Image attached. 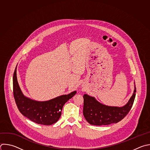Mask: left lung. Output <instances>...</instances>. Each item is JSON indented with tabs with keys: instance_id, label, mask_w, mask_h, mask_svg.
<instances>
[{
	"instance_id": "8db88e82",
	"label": "left lung",
	"mask_w": 150,
	"mask_h": 150,
	"mask_svg": "<svg viewBox=\"0 0 150 150\" xmlns=\"http://www.w3.org/2000/svg\"><path fill=\"white\" fill-rule=\"evenodd\" d=\"M135 83V82H134ZM136 88L128 103L122 107H109L98 102L92 96L84 94L83 116L91 125H105L121 121L130 111L135 97Z\"/></svg>"
}]
</instances>
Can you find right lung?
I'll use <instances>...</instances> for the list:
<instances>
[{"label":"right lung","instance_id":"obj_1","mask_svg":"<svg viewBox=\"0 0 150 150\" xmlns=\"http://www.w3.org/2000/svg\"><path fill=\"white\" fill-rule=\"evenodd\" d=\"M17 67V66H16ZM16 67L13 77V91L15 100L21 113L33 122L45 125L58 121L61 115L64 104L76 93L74 91L47 101H36L25 96L19 86L16 76Z\"/></svg>","mask_w":150,"mask_h":150}]
</instances>
